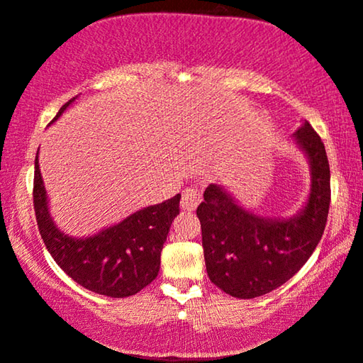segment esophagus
<instances>
[{
	"instance_id": "esophagus-1",
	"label": "esophagus",
	"mask_w": 363,
	"mask_h": 363,
	"mask_svg": "<svg viewBox=\"0 0 363 363\" xmlns=\"http://www.w3.org/2000/svg\"><path fill=\"white\" fill-rule=\"evenodd\" d=\"M201 195L198 190H193V188H186L182 195V208L186 211H193L195 208L200 205Z\"/></svg>"
}]
</instances>
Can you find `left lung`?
<instances>
[{
	"label": "left lung",
	"mask_w": 363,
	"mask_h": 363,
	"mask_svg": "<svg viewBox=\"0 0 363 363\" xmlns=\"http://www.w3.org/2000/svg\"><path fill=\"white\" fill-rule=\"evenodd\" d=\"M296 140L311 163V195L289 220H267L242 210L220 185H208L196 215L208 277L238 299H255L289 281L324 235L330 205L325 147L309 122Z\"/></svg>",
	"instance_id": "obj_1"
}]
</instances>
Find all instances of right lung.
Wrapping results in <instances>:
<instances>
[{
    "instance_id": "add662e5",
    "label": "right lung",
    "mask_w": 363,
    "mask_h": 363,
    "mask_svg": "<svg viewBox=\"0 0 363 363\" xmlns=\"http://www.w3.org/2000/svg\"><path fill=\"white\" fill-rule=\"evenodd\" d=\"M74 99L59 108L54 121ZM180 198L175 195L158 205L143 208L99 235L72 238L59 231L49 215L38 153L34 160L33 203L39 235L57 266L77 284L96 294L128 297L155 279L160 269L163 242L167 241L172 221L180 213Z\"/></svg>"
}]
</instances>
